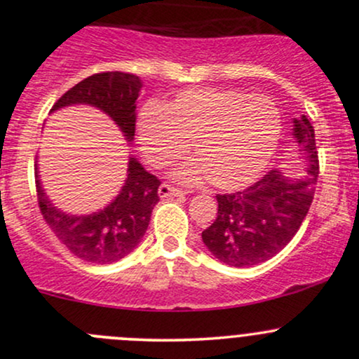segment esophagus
<instances>
[{
    "label": "esophagus",
    "instance_id": "obj_1",
    "mask_svg": "<svg viewBox=\"0 0 359 359\" xmlns=\"http://www.w3.org/2000/svg\"><path fill=\"white\" fill-rule=\"evenodd\" d=\"M184 194H185L184 191L172 187V185H168V184H162L158 187V196L160 197H182Z\"/></svg>",
    "mask_w": 359,
    "mask_h": 359
}]
</instances>
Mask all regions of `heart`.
<instances>
[{"instance_id":"obj_1","label":"heart","mask_w":359,"mask_h":359,"mask_svg":"<svg viewBox=\"0 0 359 359\" xmlns=\"http://www.w3.org/2000/svg\"><path fill=\"white\" fill-rule=\"evenodd\" d=\"M282 114L265 96L238 89L192 88L165 104H148L138 116V140L151 165L182 158L192 142L199 160L177 170L180 182L211 179L221 191H236L258 179L277 151Z\"/></svg>"}]
</instances>
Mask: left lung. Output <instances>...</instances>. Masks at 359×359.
Instances as JSON below:
<instances>
[{"label": "left lung", "mask_w": 359, "mask_h": 359, "mask_svg": "<svg viewBox=\"0 0 359 359\" xmlns=\"http://www.w3.org/2000/svg\"><path fill=\"white\" fill-rule=\"evenodd\" d=\"M294 135L307 160V174L290 179L273 168L241 192L217 194V216L203 231V241L229 266H253L282 251L306 219L319 177L314 126L294 118Z\"/></svg>", "instance_id": "left-lung-1"}]
</instances>
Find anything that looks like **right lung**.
<instances>
[{
	"label": "right lung",
	"instance_id": "add662e5",
	"mask_svg": "<svg viewBox=\"0 0 359 359\" xmlns=\"http://www.w3.org/2000/svg\"><path fill=\"white\" fill-rule=\"evenodd\" d=\"M140 90L142 79L135 74H94L69 89L52 106L50 113L67 106H93L116 123L126 142H133ZM35 184L40 211L48 228L77 258L97 265L119 262L137 248L150 224L154 205L160 201V180L147 172L135 156L128 160L121 191L97 212L77 216L53 205L40 182L36 163Z\"/></svg>",
	"mask_w": 359,
	"mask_h": 359
}]
</instances>
